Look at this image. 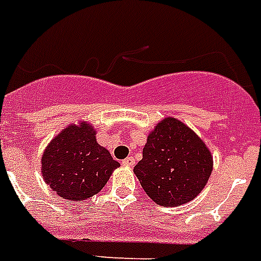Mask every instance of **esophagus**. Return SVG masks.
Wrapping results in <instances>:
<instances>
[{"instance_id": "34e87169", "label": "esophagus", "mask_w": 261, "mask_h": 261, "mask_svg": "<svg viewBox=\"0 0 261 261\" xmlns=\"http://www.w3.org/2000/svg\"><path fill=\"white\" fill-rule=\"evenodd\" d=\"M134 164H135V160L133 155L127 157L126 160H123V165H126V167H134Z\"/></svg>"}]
</instances>
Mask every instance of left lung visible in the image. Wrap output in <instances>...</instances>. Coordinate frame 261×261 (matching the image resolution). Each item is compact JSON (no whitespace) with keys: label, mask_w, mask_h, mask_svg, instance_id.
I'll return each mask as SVG.
<instances>
[{"label":"left lung","mask_w":261,"mask_h":261,"mask_svg":"<svg viewBox=\"0 0 261 261\" xmlns=\"http://www.w3.org/2000/svg\"><path fill=\"white\" fill-rule=\"evenodd\" d=\"M213 171L208 147L190 127L165 118L154 127L134 167L143 191L160 206L186 204L200 194Z\"/></svg>","instance_id":"obj_1"}]
</instances>
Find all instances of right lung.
<instances>
[{"label": "right lung", "instance_id": "right-lung-1", "mask_svg": "<svg viewBox=\"0 0 261 261\" xmlns=\"http://www.w3.org/2000/svg\"><path fill=\"white\" fill-rule=\"evenodd\" d=\"M119 165L96 141L88 122L70 124L55 137L42 157V174L51 190L67 200H87L102 190Z\"/></svg>", "mask_w": 261, "mask_h": 261}]
</instances>
